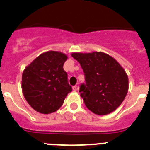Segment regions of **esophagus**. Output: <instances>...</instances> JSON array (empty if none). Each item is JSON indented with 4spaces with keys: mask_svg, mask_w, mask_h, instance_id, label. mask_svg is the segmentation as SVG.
<instances>
[{
    "mask_svg": "<svg viewBox=\"0 0 150 150\" xmlns=\"http://www.w3.org/2000/svg\"><path fill=\"white\" fill-rule=\"evenodd\" d=\"M72 88H73V90H74V91H76V90H77L78 87L76 86H73V87H72Z\"/></svg>",
    "mask_w": 150,
    "mask_h": 150,
    "instance_id": "esophagus-1",
    "label": "esophagus"
}]
</instances>
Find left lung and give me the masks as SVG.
Returning <instances> with one entry per match:
<instances>
[{"instance_id":"left-lung-1","label":"left lung","mask_w":150,"mask_h":150,"mask_svg":"<svg viewBox=\"0 0 150 150\" xmlns=\"http://www.w3.org/2000/svg\"><path fill=\"white\" fill-rule=\"evenodd\" d=\"M81 65L86 83L80 96L89 110L97 115L113 112L122 103L128 91V78L120 63L102 52L71 54Z\"/></svg>"}]
</instances>
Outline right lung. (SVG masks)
<instances>
[{"label":"right lung","instance_id":"right-lung-1","mask_svg":"<svg viewBox=\"0 0 150 150\" xmlns=\"http://www.w3.org/2000/svg\"><path fill=\"white\" fill-rule=\"evenodd\" d=\"M67 59V55L61 52L48 51L36 58L24 70L22 92L36 111L43 114L55 112L72 91L63 69Z\"/></svg>","mask_w":150,"mask_h":150}]
</instances>
